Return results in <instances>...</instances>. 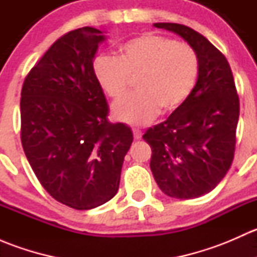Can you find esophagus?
I'll return each mask as SVG.
<instances>
[{
  "mask_svg": "<svg viewBox=\"0 0 257 257\" xmlns=\"http://www.w3.org/2000/svg\"><path fill=\"white\" fill-rule=\"evenodd\" d=\"M133 134H134V139H141L142 138V131L138 128H133Z\"/></svg>",
  "mask_w": 257,
  "mask_h": 257,
  "instance_id": "obj_1",
  "label": "esophagus"
}]
</instances>
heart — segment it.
<instances>
[{
    "label": "heart",
    "instance_id": "1",
    "mask_svg": "<svg viewBox=\"0 0 257 257\" xmlns=\"http://www.w3.org/2000/svg\"><path fill=\"white\" fill-rule=\"evenodd\" d=\"M93 71L113 100L120 99L136 79L137 92L116 103L113 114L118 120L141 125L159 112H175L188 100L198 82L200 61L188 43L149 32L124 42L118 58L97 57Z\"/></svg>",
    "mask_w": 257,
    "mask_h": 257
}]
</instances>
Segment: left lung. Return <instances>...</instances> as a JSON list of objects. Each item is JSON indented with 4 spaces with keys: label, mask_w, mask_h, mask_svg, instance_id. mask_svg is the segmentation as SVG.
Listing matches in <instances>:
<instances>
[{
    "label": "left lung",
    "mask_w": 257,
    "mask_h": 257,
    "mask_svg": "<svg viewBox=\"0 0 257 257\" xmlns=\"http://www.w3.org/2000/svg\"><path fill=\"white\" fill-rule=\"evenodd\" d=\"M181 36L200 61L190 97L143 139L152 148L150 169L160 190L177 199L211 191L234 160L240 100L226 57L203 35L179 23H155Z\"/></svg>",
    "instance_id": "obj_1"
}]
</instances>
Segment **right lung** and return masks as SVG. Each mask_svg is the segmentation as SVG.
Returning <instances> with one entry per match:
<instances>
[{
	"mask_svg": "<svg viewBox=\"0 0 257 257\" xmlns=\"http://www.w3.org/2000/svg\"><path fill=\"white\" fill-rule=\"evenodd\" d=\"M104 37L82 27L59 37L28 72L21 90V142L31 168L59 203L89 210L116 194L131 128L109 123L93 71Z\"/></svg>",
	"mask_w": 257,
	"mask_h": 257,
	"instance_id": "obj_1",
	"label": "right lung"
}]
</instances>
